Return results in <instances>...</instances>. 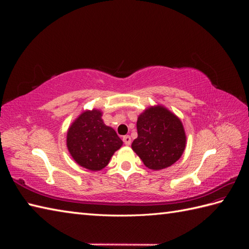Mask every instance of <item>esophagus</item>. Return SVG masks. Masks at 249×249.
I'll use <instances>...</instances> for the list:
<instances>
[{"mask_svg": "<svg viewBox=\"0 0 249 249\" xmlns=\"http://www.w3.org/2000/svg\"><path fill=\"white\" fill-rule=\"evenodd\" d=\"M123 140H124V143L125 145H130L131 142H132V139H131V137L129 136V135H126V136H124Z\"/></svg>", "mask_w": 249, "mask_h": 249, "instance_id": "esophagus-1", "label": "esophagus"}]
</instances>
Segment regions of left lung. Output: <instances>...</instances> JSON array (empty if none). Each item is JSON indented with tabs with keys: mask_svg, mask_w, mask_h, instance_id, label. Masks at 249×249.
Returning <instances> with one entry per match:
<instances>
[{
	"mask_svg": "<svg viewBox=\"0 0 249 249\" xmlns=\"http://www.w3.org/2000/svg\"><path fill=\"white\" fill-rule=\"evenodd\" d=\"M138 137L132 148L146 167L160 170L175 164L186 147L180 119L163 106L149 107L137 120Z\"/></svg>",
	"mask_w": 249,
	"mask_h": 249,
	"instance_id": "1",
	"label": "left lung"
}]
</instances>
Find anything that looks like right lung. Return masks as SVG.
Returning <instances> with one entry per match:
<instances>
[{"label":"right lung","instance_id":"obj_1","mask_svg":"<svg viewBox=\"0 0 249 249\" xmlns=\"http://www.w3.org/2000/svg\"><path fill=\"white\" fill-rule=\"evenodd\" d=\"M100 110H87L69 127L66 145L80 166L99 171L108 165L111 157L123 145L116 132L104 124Z\"/></svg>","mask_w":249,"mask_h":249}]
</instances>
